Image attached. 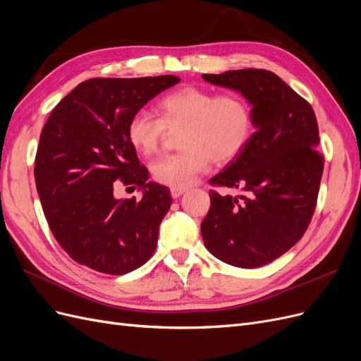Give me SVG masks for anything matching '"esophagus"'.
<instances>
[{
  "instance_id": "34e87169",
  "label": "esophagus",
  "mask_w": 361,
  "mask_h": 361,
  "mask_svg": "<svg viewBox=\"0 0 361 361\" xmlns=\"http://www.w3.org/2000/svg\"><path fill=\"white\" fill-rule=\"evenodd\" d=\"M187 191V188H171L170 190V192H171V197L173 199H178V197H180V195Z\"/></svg>"
}]
</instances>
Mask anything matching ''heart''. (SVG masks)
<instances>
[{
    "instance_id": "1",
    "label": "heart",
    "mask_w": 361,
    "mask_h": 361,
    "mask_svg": "<svg viewBox=\"0 0 361 361\" xmlns=\"http://www.w3.org/2000/svg\"><path fill=\"white\" fill-rule=\"evenodd\" d=\"M155 117L140 111L130 117L128 138L141 155H154L166 128H179L182 150L152 162L154 178L171 188H187L211 162L226 164L239 155L253 133V111L243 94L183 87L164 96Z\"/></svg>"
}]
</instances>
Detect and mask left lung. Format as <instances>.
I'll list each match as a JSON object with an SVG mask.
<instances>
[{
    "label": "left lung",
    "mask_w": 361,
    "mask_h": 361,
    "mask_svg": "<svg viewBox=\"0 0 361 361\" xmlns=\"http://www.w3.org/2000/svg\"><path fill=\"white\" fill-rule=\"evenodd\" d=\"M202 78L241 93L251 105L256 128L239 155L211 179L247 195L209 192L203 243L228 265H267L300 241L314 212L324 171V158L316 150L319 130L314 111L265 69L204 73Z\"/></svg>",
    "instance_id": "obj_1"
}]
</instances>
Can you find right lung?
I'll use <instances>...</instances> for the list:
<instances>
[{
    "mask_svg": "<svg viewBox=\"0 0 361 361\" xmlns=\"http://www.w3.org/2000/svg\"><path fill=\"white\" fill-rule=\"evenodd\" d=\"M179 81L173 75L87 80L63 97L43 126L35 166L39 199L52 235L78 264L122 276L154 255L171 195L147 180L128 123ZM117 178L138 186L142 199L116 200Z\"/></svg>",
    "mask_w": 361,
    "mask_h": 361,
    "instance_id": "right-lung-1",
    "label": "right lung"
}]
</instances>
